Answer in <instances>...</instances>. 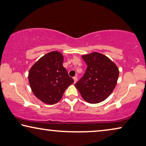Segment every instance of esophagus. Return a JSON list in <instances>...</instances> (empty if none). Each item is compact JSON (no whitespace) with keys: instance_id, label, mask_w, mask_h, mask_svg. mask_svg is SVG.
<instances>
[{"instance_id":"1","label":"esophagus","mask_w":146,"mask_h":146,"mask_svg":"<svg viewBox=\"0 0 146 146\" xmlns=\"http://www.w3.org/2000/svg\"><path fill=\"white\" fill-rule=\"evenodd\" d=\"M73 79H74V83H76V81H77V77L74 76L73 78Z\"/></svg>"}]
</instances>
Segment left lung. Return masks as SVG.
Wrapping results in <instances>:
<instances>
[{"instance_id": "left-lung-1", "label": "left lung", "mask_w": 146, "mask_h": 146, "mask_svg": "<svg viewBox=\"0 0 146 146\" xmlns=\"http://www.w3.org/2000/svg\"><path fill=\"white\" fill-rule=\"evenodd\" d=\"M82 58L88 67L75 87L86 102L92 104L102 102L117 85L119 68L109 57L98 52L83 54Z\"/></svg>"}]
</instances>
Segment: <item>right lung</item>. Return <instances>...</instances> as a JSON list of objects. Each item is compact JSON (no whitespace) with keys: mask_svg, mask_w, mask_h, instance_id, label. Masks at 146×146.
I'll use <instances>...</instances> for the list:
<instances>
[{"mask_svg":"<svg viewBox=\"0 0 146 146\" xmlns=\"http://www.w3.org/2000/svg\"><path fill=\"white\" fill-rule=\"evenodd\" d=\"M63 60L62 54L54 50L40 58L29 69L28 80L31 91L46 104L58 103L66 89L74 83L62 66Z\"/></svg>","mask_w":146,"mask_h":146,"instance_id":"obj_1","label":"right lung"}]
</instances>
